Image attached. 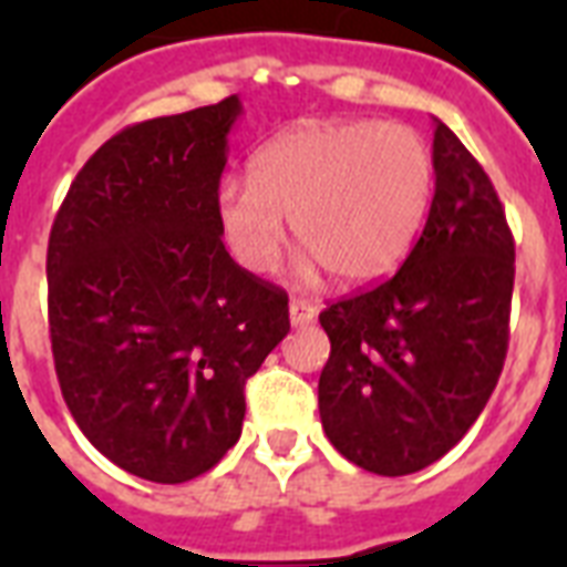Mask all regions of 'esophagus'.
Returning a JSON list of instances; mask_svg holds the SVG:
<instances>
[{
  "mask_svg": "<svg viewBox=\"0 0 567 567\" xmlns=\"http://www.w3.org/2000/svg\"><path fill=\"white\" fill-rule=\"evenodd\" d=\"M288 311H291L293 327H306V323H311V320L318 318V309H315L309 300H291Z\"/></svg>",
  "mask_w": 567,
  "mask_h": 567,
  "instance_id": "34e87169",
  "label": "esophagus"
}]
</instances>
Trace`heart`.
Returning <instances> with one entry per match:
<instances>
[{
  "instance_id": "obj_1",
  "label": "heart",
  "mask_w": 567,
  "mask_h": 567,
  "mask_svg": "<svg viewBox=\"0 0 567 567\" xmlns=\"http://www.w3.org/2000/svg\"><path fill=\"white\" fill-rule=\"evenodd\" d=\"M430 144L414 128L379 120L302 123L252 155V173L223 176L214 194L217 231L247 274L282 258L288 220L302 276L320 267L338 282L388 276L423 226L432 199Z\"/></svg>"
}]
</instances>
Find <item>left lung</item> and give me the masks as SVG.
Segmentation results:
<instances>
[{"mask_svg":"<svg viewBox=\"0 0 567 567\" xmlns=\"http://www.w3.org/2000/svg\"><path fill=\"white\" fill-rule=\"evenodd\" d=\"M435 196L403 267L320 311V423L353 465L405 476L439 462L488 403L509 350L515 240L501 196L435 120Z\"/></svg>","mask_w":567,"mask_h":567,"instance_id":"left-lung-1","label":"left lung"}]
</instances>
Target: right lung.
<instances>
[{
	"instance_id": "1",
	"label": "right lung",
	"mask_w": 567,
	"mask_h": 567,
	"mask_svg": "<svg viewBox=\"0 0 567 567\" xmlns=\"http://www.w3.org/2000/svg\"><path fill=\"white\" fill-rule=\"evenodd\" d=\"M238 96L126 126L87 158L47 249L64 403L102 456L188 483L240 439L244 385L291 329L288 293L226 252L214 194Z\"/></svg>"
}]
</instances>
